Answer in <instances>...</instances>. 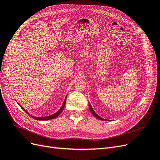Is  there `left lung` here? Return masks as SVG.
Returning a JSON list of instances; mask_svg holds the SVG:
<instances>
[{"label":"left lung","instance_id":"obj_1","mask_svg":"<svg viewBox=\"0 0 160 160\" xmlns=\"http://www.w3.org/2000/svg\"><path fill=\"white\" fill-rule=\"evenodd\" d=\"M89 109H90V111H91V112L92 113V114L96 118H97V119H99V120H105V119H104V118H102L101 117H100L99 115H97L96 113H95V111L93 110V108H92V105H90V103L89 102Z\"/></svg>","mask_w":160,"mask_h":160}]
</instances>
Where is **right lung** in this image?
I'll return each mask as SVG.
<instances>
[{
  "instance_id": "obj_1",
  "label": "right lung",
  "mask_w": 160,
  "mask_h": 160,
  "mask_svg": "<svg viewBox=\"0 0 160 160\" xmlns=\"http://www.w3.org/2000/svg\"><path fill=\"white\" fill-rule=\"evenodd\" d=\"M66 99H67V97H65V100H64V101H63V105H62V106H61V107L60 108V109L58 111V112H56L55 113H54V114H52V115H50V116H43V117H37V116H32V115H31L30 113H29L28 112H27V111L23 108V107H22V106H21L18 103V105L21 107V108H22L25 112L27 113V114H28L31 117H32V118H34V119H35V120H52V119H53V118H57L61 112H62V111H63V108H64V107H65V103H66ZM16 101V100H15ZM17 102V101H16Z\"/></svg>"
}]
</instances>
